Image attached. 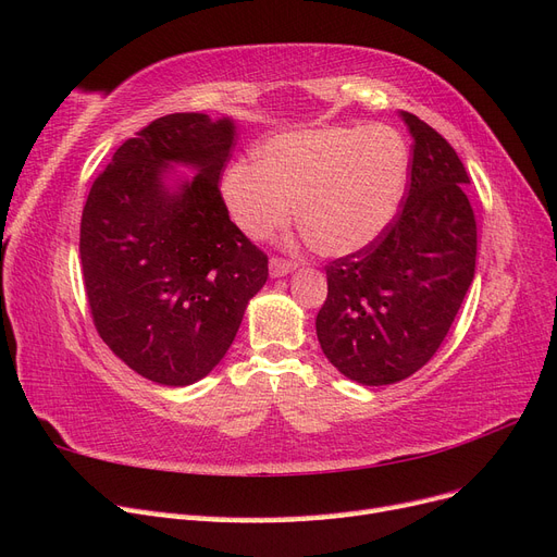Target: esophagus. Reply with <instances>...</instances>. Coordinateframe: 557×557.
Segmentation results:
<instances>
[{"label": "esophagus", "instance_id": "1", "mask_svg": "<svg viewBox=\"0 0 557 557\" xmlns=\"http://www.w3.org/2000/svg\"><path fill=\"white\" fill-rule=\"evenodd\" d=\"M293 269H295V262H290V260H283V258H272V260H269V274H272L274 278L290 274Z\"/></svg>", "mask_w": 557, "mask_h": 557}]
</instances>
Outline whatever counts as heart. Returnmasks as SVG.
<instances>
[{
  "mask_svg": "<svg viewBox=\"0 0 557 557\" xmlns=\"http://www.w3.org/2000/svg\"><path fill=\"white\" fill-rule=\"evenodd\" d=\"M409 176V146L387 125H339L281 132L234 162L223 197L234 223L267 239L297 221L323 256H348L393 223Z\"/></svg>",
  "mask_w": 557,
  "mask_h": 557,
  "instance_id": "1",
  "label": "heart"
}]
</instances>
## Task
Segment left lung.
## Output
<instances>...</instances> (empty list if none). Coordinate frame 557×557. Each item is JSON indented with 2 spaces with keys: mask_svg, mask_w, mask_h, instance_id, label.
I'll use <instances>...</instances> for the list:
<instances>
[{
  "mask_svg": "<svg viewBox=\"0 0 557 557\" xmlns=\"http://www.w3.org/2000/svg\"><path fill=\"white\" fill-rule=\"evenodd\" d=\"M401 121L413 137L407 201L379 239L325 267L315 315L325 358L362 385L397 383L432 360L476 269L465 164L418 115Z\"/></svg>",
  "mask_w": 557,
  "mask_h": 557,
  "instance_id": "8db88e82",
  "label": "left lung"
}]
</instances>
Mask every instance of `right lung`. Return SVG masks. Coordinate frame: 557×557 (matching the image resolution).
<instances>
[{
	"instance_id": "obj_1",
	"label": "right lung",
	"mask_w": 557,
	"mask_h": 557,
	"mask_svg": "<svg viewBox=\"0 0 557 557\" xmlns=\"http://www.w3.org/2000/svg\"><path fill=\"white\" fill-rule=\"evenodd\" d=\"M232 141L230 117L162 115L115 150L83 207L78 250L92 323L153 383L205 379L269 276L267 256L230 221L218 188ZM172 163L198 174L170 189Z\"/></svg>"
}]
</instances>
